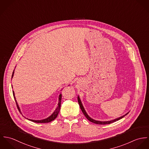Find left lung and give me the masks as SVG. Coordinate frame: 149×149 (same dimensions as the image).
<instances>
[{
    "label": "left lung",
    "mask_w": 149,
    "mask_h": 149,
    "mask_svg": "<svg viewBox=\"0 0 149 149\" xmlns=\"http://www.w3.org/2000/svg\"><path fill=\"white\" fill-rule=\"evenodd\" d=\"M77 99H78V102H79V106L80 107V108H81V109L84 115H85V117L86 118V119H87L88 120H89L90 122H92V123H95V124H97V125H108V124H110V123H113V122H116V121H118V120H120V119L123 118L125 117L126 115H127L128 113H129V112H128L127 113H126L125 115H123V116H120V117H119V118H116V119H113V120H109V121H99V120H95V119L91 118L87 114V113H86V111L85 110V108H84V107L83 104H82V103H81V99H80L79 96H77Z\"/></svg>",
    "instance_id": "obj_1"
}]
</instances>
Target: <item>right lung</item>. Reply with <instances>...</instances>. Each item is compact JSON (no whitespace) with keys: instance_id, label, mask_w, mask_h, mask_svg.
Here are the masks:
<instances>
[{"instance_id":"add662e5","label":"right lung","mask_w":149,"mask_h":149,"mask_svg":"<svg viewBox=\"0 0 149 149\" xmlns=\"http://www.w3.org/2000/svg\"><path fill=\"white\" fill-rule=\"evenodd\" d=\"M14 74V70L13 73V74H12L11 80H12V79H13V77ZM11 86H12V85H11ZM12 87H13V86H12ZM13 95H14L15 100V102H16L17 105V107H18V109H19V112L21 113L20 108H19V107L18 106V103H17V100H16V98H15V93H14V91H13ZM61 97H62V95H61V93H60V95H59V96H58V106L56 108V110L53 112V113H52L50 116H49V117H47V118L43 119H42V120H33V119H28V118H27V119L28 120H30V121H32V122H36V123H49V122H50L53 121V120H54V119L57 118V115H58V113H59V112H60V111L61 103Z\"/></svg>"}]
</instances>
